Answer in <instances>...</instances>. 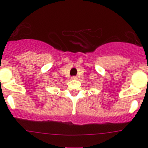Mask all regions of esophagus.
Here are the masks:
<instances>
[{
    "label": "esophagus",
    "mask_w": 148,
    "mask_h": 148,
    "mask_svg": "<svg viewBox=\"0 0 148 148\" xmlns=\"http://www.w3.org/2000/svg\"><path fill=\"white\" fill-rule=\"evenodd\" d=\"M72 79H73V80H76L77 77L76 76H72Z\"/></svg>",
    "instance_id": "34e87169"
}]
</instances>
